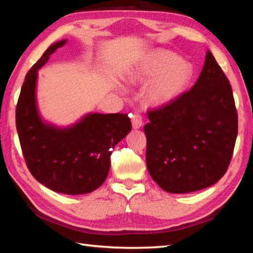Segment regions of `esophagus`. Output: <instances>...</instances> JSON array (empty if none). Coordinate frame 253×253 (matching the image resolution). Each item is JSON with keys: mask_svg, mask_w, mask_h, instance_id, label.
Here are the masks:
<instances>
[{"mask_svg": "<svg viewBox=\"0 0 253 253\" xmlns=\"http://www.w3.org/2000/svg\"><path fill=\"white\" fill-rule=\"evenodd\" d=\"M131 125L133 129H139L142 126V118L139 114H133L131 116Z\"/></svg>", "mask_w": 253, "mask_h": 253, "instance_id": "obj_1", "label": "esophagus"}]
</instances>
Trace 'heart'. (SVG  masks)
Wrapping results in <instances>:
<instances>
[{
  "label": "heart",
  "instance_id": "obj_1",
  "mask_svg": "<svg viewBox=\"0 0 253 253\" xmlns=\"http://www.w3.org/2000/svg\"><path fill=\"white\" fill-rule=\"evenodd\" d=\"M193 76V68L175 53L159 49L149 54L128 74V83L146 84L144 100L153 107L170 104L185 92Z\"/></svg>",
  "mask_w": 253,
  "mask_h": 253
}]
</instances>
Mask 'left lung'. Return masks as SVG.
Here are the masks:
<instances>
[{
	"label": "left lung",
	"instance_id": "8db88e82",
	"mask_svg": "<svg viewBox=\"0 0 253 253\" xmlns=\"http://www.w3.org/2000/svg\"><path fill=\"white\" fill-rule=\"evenodd\" d=\"M147 168L169 193H188L226 173L238 132L232 85L209 50L190 91L148 113Z\"/></svg>",
	"mask_w": 253,
	"mask_h": 253
}]
</instances>
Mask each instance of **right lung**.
Returning a JSON list of instances; mask_svg holds the SVG:
<instances>
[{"label":"right lung","instance_id":"1","mask_svg":"<svg viewBox=\"0 0 253 253\" xmlns=\"http://www.w3.org/2000/svg\"><path fill=\"white\" fill-rule=\"evenodd\" d=\"M66 42L47 47L26 75L16 107V128L27 166L38 181L56 192L84 195L105 181L112 149L131 130V123L121 113H88L67 127L42 118L37 102L38 71Z\"/></svg>","mask_w":253,"mask_h":253}]
</instances>
